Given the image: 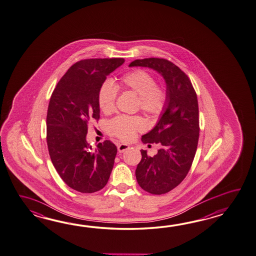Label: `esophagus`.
Listing matches in <instances>:
<instances>
[{
	"mask_svg": "<svg viewBox=\"0 0 256 256\" xmlns=\"http://www.w3.org/2000/svg\"><path fill=\"white\" fill-rule=\"evenodd\" d=\"M128 148H130V146H128V144H125V143H120V144L118 145V152H120V154H121V152H124L125 150H128Z\"/></svg>",
	"mask_w": 256,
	"mask_h": 256,
	"instance_id": "obj_1",
	"label": "esophagus"
}]
</instances>
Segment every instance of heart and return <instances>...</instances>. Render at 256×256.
<instances>
[{"mask_svg":"<svg viewBox=\"0 0 256 256\" xmlns=\"http://www.w3.org/2000/svg\"><path fill=\"white\" fill-rule=\"evenodd\" d=\"M118 87L123 91H131L136 96L138 108L150 116H159L168 104L169 92L165 86L157 84L152 74L145 70H134L120 80ZM118 96L116 87L111 80H106L98 92V104L104 114L114 112ZM146 128V121L142 116H118L108 124V132L121 140H130L136 132Z\"/></svg>","mask_w":256,"mask_h":256,"instance_id":"obj_1","label":"heart"}]
</instances>
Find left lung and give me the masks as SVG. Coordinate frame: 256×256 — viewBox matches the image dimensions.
Returning a JSON list of instances; mask_svg holds the SVG:
<instances>
[{
	"label": "left lung",
	"instance_id": "obj_1",
	"mask_svg": "<svg viewBox=\"0 0 256 256\" xmlns=\"http://www.w3.org/2000/svg\"><path fill=\"white\" fill-rule=\"evenodd\" d=\"M130 66L148 67L162 74L167 84L169 100L164 113L154 130L144 136L145 144H160L154 157L142 150L136 166L140 186L154 194L168 193L188 176L199 138L198 102L188 75L176 64L160 58L136 60Z\"/></svg>",
	"mask_w": 256,
	"mask_h": 256
}]
</instances>
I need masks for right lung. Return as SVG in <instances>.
Segmentation results:
<instances>
[{
    "label": "right lung",
    "mask_w": 256,
    "mask_h": 256,
    "mask_svg": "<svg viewBox=\"0 0 256 256\" xmlns=\"http://www.w3.org/2000/svg\"><path fill=\"white\" fill-rule=\"evenodd\" d=\"M122 58H88L74 64L52 92L46 114V143L52 164L65 184L80 193L106 186L118 148L110 140L96 150L86 142L90 120L98 121V92Z\"/></svg>",
    "instance_id": "add662e5"
}]
</instances>
